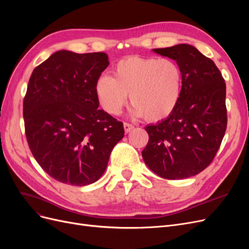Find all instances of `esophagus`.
Here are the masks:
<instances>
[{"label": "esophagus", "mask_w": 249, "mask_h": 249, "mask_svg": "<svg viewBox=\"0 0 249 249\" xmlns=\"http://www.w3.org/2000/svg\"><path fill=\"white\" fill-rule=\"evenodd\" d=\"M124 132H125V133H130V132L134 129V126H133L132 124H130L124 123Z\"/></svg>", "instance_id": "obj_1"}]
</instances>
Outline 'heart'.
I'll list each match as a JSON object with an SVG mask.
<instances>
[{
	"label": "heart",
	"instance_id": "heart-1",
	"mask_svg": "<svg viewBox=\"0 0 249 249\" xmlns=\"http://www.w3.org/2000/svg\"><path fill=\"white\" fill-rule=\"evenodd\" d=\"M113 77L103 74L94 92L101 107L110 115L122 112L130 95L131 114L150 123L161 122L176 110L183 91V72L168 58L131 56L118 61Z\"/></svg>",
	"mask_w": 249,
	"mask_h": 249
}]
</instances>
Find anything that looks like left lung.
Returning <instances> with one entry per match:
<instances>
[{"label": "left lung", "instance_id": "8db88e82", "mask_svg": "<svg viewBox=\"0 0 249 249\" xmlns=\"http://www.w3.org/2000/svg\"><path fill=\"white\" fill-rule=\"evenodd\" d=\"M153 52L177 61L183 72V91L170 116L145 126L149 140L142 158L164 178L196 176L214 159L227 130L224 80L212 60L190 44Z\"/></svg>", "mask_w": 249, "mask_h": 249}]
</instances>
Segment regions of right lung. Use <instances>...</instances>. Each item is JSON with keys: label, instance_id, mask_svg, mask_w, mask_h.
<instances>
[{"label": "right lung", "instance_id": "1", "mask_svg": "<svg viewBox=\"0 0 249 249\" xmlns=\"http://www.w3.org/2000/svg\"><path fill=\"white\" fill-rule=\"evenodd\" d=\"M108 65L106 53L61 50L30 77L24 100L28 144L40 167L58 182H96L124 138L123 123L97 109L94 85Z\"/></svg>", "mask_w": 249, "mask_h": 249}]
</instances>
